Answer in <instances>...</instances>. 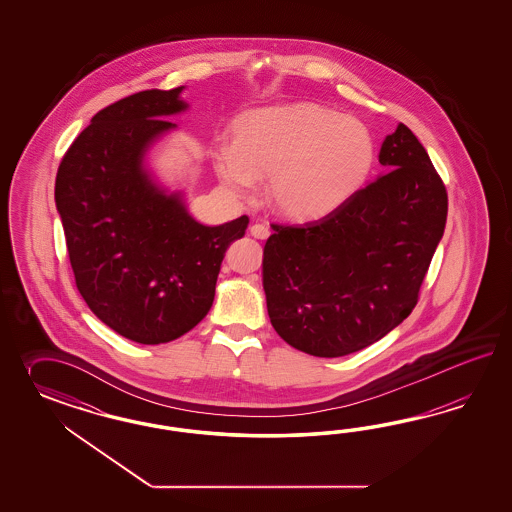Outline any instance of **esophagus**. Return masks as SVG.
<instances>
[{
	"mask_svg": "<svg viewBox=\"0 0 512 512\" xmlns=\"http://www.w3.org/2000/svg\"><path fill=\"white\" fill-rule=\"evenodd\" d=\"M249 233H251V236L259 238V240H264V238L270 236V229H268L266 225H263V223H255V225L249 227Z\"/></svg>",
	"mask_w": 512,
	"mask_h": 512,
	"instance_id": "1",
	"label": "esophagus"
}]
</instances>
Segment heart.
Listing matches in <instances>:
<instances>
[{
	"mask_svg": "<svg viewBox=\"0 0 512 512\" xmlns=\"http://www.w3.org/2000/svg\"><path fill=\"white\" fill-rule=\"evenodd\" d=\"M377 144L370 127L315 103L251 112L236 144H221L216 171L238 197L268 178V199L283 216L317 219L355 197L372 176Z\"/></svg>",
	"mask_w": 512,
	"mask_h": 512,
	"instance_id": "obj_1",
	"label": "heart"
}]
</instances>
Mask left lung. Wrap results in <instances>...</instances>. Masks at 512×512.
I'll list each match as a JSON object with an SVG mask.
<instances>
[{
	"instance_id": "1",
	"label": "left lung",
	"mask_w": 512,
	"mask_h": 512,
	"mask_svg": "<svg viewBox=\"0 0 512 512\" xmlns=\"http://www.w3.org/2000/svg\"><path fill=\"white\" fill-rule=\"evenodd\" d=\"M385 174L328 216L272 225L263 287L279 336L313 357H343L402 323L445 231L449 199L407 125L388 135Z\"/></svg>"
}]
</instances>
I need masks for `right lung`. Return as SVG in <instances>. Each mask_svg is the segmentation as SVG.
<instances>
[{
  "label": "right lung",
  "instance_id": "obj_1",
  "mask_svg": "<svg viewBox=\"0 0 512 512\" xmlns=\"http://www.w3.org/2000/svg\"><path fill=\"white\" fill-rule=\"evenodd\" d=\"M184 86L133 93L99 110L63 155L56 176L78 293L127 340L157 345L184 336L212 308L225 251L248 216L206 227L180 193L167 195L144 169L155 139L187 109Z\"/></svg>",
  "mask_w": 512,
  "mask_h": 512
}]
</instances>
